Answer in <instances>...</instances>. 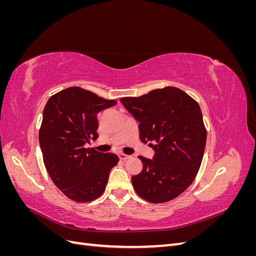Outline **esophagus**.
<instances>
[{"mask_svg":"<svg viewBox=\"0 0 256 256\" xmlns=\"http://www.w3.org/2000/svg\"><path fill=\"white\" fill-rule=\"evenodd\" d=\"M118 157H120V160H126V159H129V158H130V156H129V154H122V152L118 154Z\"/></svg>","mask_w":256,"mask_h":256,"instance_id":"1","label":"esophagus"}]
</instances>
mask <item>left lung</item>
Wrapping results in <instances>:
<instances>
[{
    "label": "left lung",
    "mask_w": 256,
    "mask_h": 256,
    "mask_svg": "<svg viewBox=\"0 0 256 256\" xmlns=\"http://www.w3.org/2000/svg\"><path fill=\"white\" fill-rule=\"evenodd\" d=\"M120 102L140 122V140L154 142L152 159L138 156L143 168L131 177L134 191L154 204L176 198L194 180L204 156L207 131L198 104L173 86Z\"/></svg>",
    "instance_id": "obj_1"
}]
</instances>
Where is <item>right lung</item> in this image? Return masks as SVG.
<instances>
[{
  "label": "right lung",
  "instance_id": "add662e5",
  "mask_svg": "<svg viewBox=\"0 0 256 256\" xmlns=\"http://www.w3.org/2000/svg\"><path fill=\"white\" fill-rule=\"evenodd\" d=\"M116 104L72 86L51 96L44 106L38 136L44 164L54 184L74 202L102 196L120 160L115 154L84 147L98 138L97 113Z\"/></svg>",
  "mask_w": 256,
  "mask_h": 256
}]
</instances>
